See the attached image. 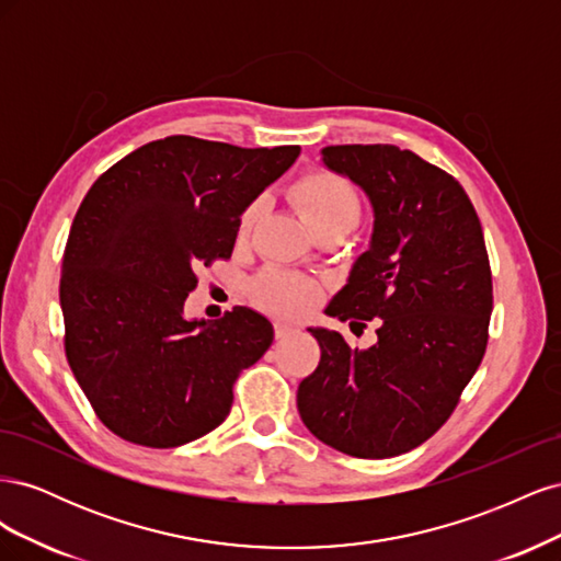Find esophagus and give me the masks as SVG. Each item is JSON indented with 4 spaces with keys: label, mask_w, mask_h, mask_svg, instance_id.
I'll return each mask as SVG.
<instances>
[{
    "label": "esophagus",
    "mask_w": 561,
    "mask_h": 561,
    "mask_svg": "<svg viewBox=\"0 0 561 561\" xmlns=\"http://www.w3.org/2000/svg\"><path fill=\"white\" fill-rule=\"evenodd\" d=\"M274 330H276V336L278 339H285V336H290L293 332H295V325H290V322H276V325H274Z\"/></svg>",
    "instance_id": "esophagus-1"
}]
</instances>
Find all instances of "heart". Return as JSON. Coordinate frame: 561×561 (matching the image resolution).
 <instances>
[{
  "label": "heart",
  "mask_w": 561,
  "mask_h": 561,
  "mask_svg": "<svg viewBox=\"0 0 561 561\" xmlns=\"http://www.w3.org/2000/svg\"><path fill=\"white\" fill-rule=\"evenodd\" d=\"M290 196L316 233L325 229L351 231L360 222L363 201L358 190L346 178L322 171V168L301 175L293 184ZM262 213L264 198H254L239 219V239H245L252 227L257 225ZM252 297L260 307L274 313L304 316L318 304L320 287L313 278L295 274V271L266 268L264 274L254 278Z\"/></svg>",
  "instance_id": "1"
}]
</instances>
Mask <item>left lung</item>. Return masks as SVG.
Listing matches in <instances>:
<instances>
[{
  "label": "left lung",
  "instance_id": "left-lung-1",
  "mask_svg": "<svg viewBox=\"0 0 561 561\" xmlns=\"http://www.w3.org/2000/svg\"><path fill=\"white\" fill-rule=\"evenodd\" d=\"M322 165L367 194L375 227L328 316L351 330L377 320V344L351 348L309 328L320 363L297 390L320 443L358 458L419 447L454 412L478 371L491 316L480 217L443 168L396 145L322 147Z\"/></svg>",
  "mask_w": 561,
  "mask_h": 561
}]
</instances>
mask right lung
Instances as JSON below:
<instances>
[{"label": "right lung", "mask_w": 561, "mask_h": 561, "mask_svg": "<svg viewBox=\"0 0 561 561\" xmlns=\"http://www.w3.org/2000/svg\"><path fill=\"white\" fill-rule=\"evenodd\" d=\"M171 135L100 175L65 245V353L100 421L128 443L180 447L229 416L233 381L274 342L262 313L184 316L194 266L231 257L239 219L299 157Z\"/></svg>", "instance_id": "obj_1"}]
</instances>
